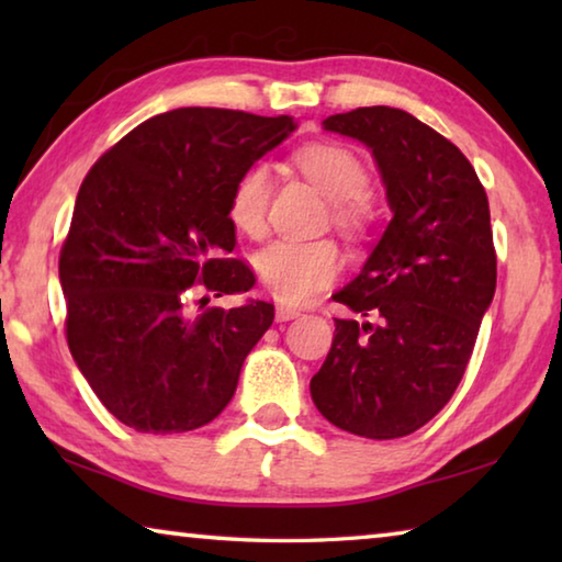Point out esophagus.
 Returning a JSON list of instances; mask_svg holds the SVG:
<instances>
[{"mask_svg": "<svg viewBox=\"0 0 562 562\" xmlns=\"http://www.w3.org/2000/svg\"><path fill=\"white\" fill-rule=\"evenodd\" d=\"M274 317H278V322H290L294 317H300V310L290 307V304H278V307H274Z\"/></svg>", "mask_w": 562, "mask_h": 562, "instance_id": "34e87169", "label": "esophagus"}]
</instances>
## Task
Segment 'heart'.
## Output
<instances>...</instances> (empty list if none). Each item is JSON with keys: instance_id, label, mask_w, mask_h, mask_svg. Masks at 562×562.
Here are the masks:
<instances>
[{"instance_id": "1", "label": "heart", "mask_w": 562, "mask_h": 562, "mask_svg": "<svg viewBox=\"0 0 562 562\" xmlns=\"http://www.w3.org/2000/svg\"><path fill=\"white\" fill-rule=\"evenodd\" d=\"M297 168L312 180L327 201L337 203V217L341 223H355L361 215V195L369 186V176L361 160L351 150L335 144H315L302 148ZM272 190V176L268 164L247 166L231 190L227 215L237 231L258 237L265 233ZM255 274L265 290L282 302H304L312 294L337 278L341 270V255L329 240H272L252 258Z\"/></svg>"}]
</instances>
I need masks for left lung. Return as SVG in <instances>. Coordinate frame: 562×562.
Segmentation results:
<instances>
[{
	"mask_svg": "<svg viewBox=\"0 0 562 562\" xmlns=\"http://www.w3.org/2000/svg\"><path fill=\"white\" fill-rule=\"evenodd\" d=\"M322 128L372 150L392 221L331 294L372 319H335L312 402L341 431L398 439L449 404L493 302L488 198L469 158L402 109L335 113Z\"/></svg>",
	"mask_w": 562,
	"mask_h": 562,
	"instance_id": "obj_1",
	"label": "left lung"
}]
</instances>
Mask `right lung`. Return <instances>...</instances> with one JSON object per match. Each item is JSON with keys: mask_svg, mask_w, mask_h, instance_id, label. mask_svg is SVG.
<instances>
[{"mask_svg": "<svg viewBox=\"0 0 562 562\" xmlns=\"http://www.w3.org/2000/svg\"><path fill=\"white\" fill-rule=\"evenodd\" d=\"M297 123L227 109H173L123 136L76 195L59 282L66 339L101 404L140 434L201 429L231 404L270 302L190 315L198 290L247 292L227 201L237 176ZM201 302H207L203 297Z\"/></svg>", "mask_w": 562, "mask_h": 562, "instance_id": "add662e5", "label": "right lung"}]
</instances>
